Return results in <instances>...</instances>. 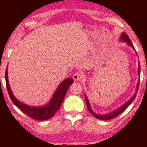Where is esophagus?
Wrapping results in <instances>:
<instances>
[{"mask_svg":"<svg viewBox=\"0 0 147 147\" xmlns=\"http://www.w3.org/2000/svg\"><path fill=\"white\" fill-rule=\"evenodd\" d=\"M83 77V74L80 73L79 71L76 72L75 74H74L73 76V79L75 80V81H78V80H80Z\"/></svg>","mask_w":147,"mask_h":147,"instance_id":"esophagus-1","label":"esophagus"}]
</instances>
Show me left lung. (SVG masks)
I'll use <instances>...</instances> for the list:
<instances>
[{
	"mask_svg": "<svg viewBox=\"0 0 147 147\" xmlns=\"http://www.w3.org/2000/svg\"><path fill=\"white\" fill-rule=\"evenodd\" d=\"M120 41H122V42H126V44L128 46H130V47H131L132 49L134 50H135L134 49L133 45H132V43H131V41H130V39H129V37H128V36L126 35L125 33H124V32H122L121 33V36H120ZM136 55H137V53H136ZM140 63H138V76L140 77ZM139 82H140V78L138 79V82H137V84H136V91L134 92V95L132 96V98H130V100H128L127 102H125L123 105H122L120 107L116 108V110H113V111L110 112V113H107V114H98L95 113L93 111V110L91 108V106H90V102L89 100H88V98H87V96L84 95L85 96V100H86V105H87V107H88V109L89 110V112L91 113L92 115H93L94 117L98 118V119L99 120H110V119H112V118L116 117V116L119 115L122 113V112L124 111V110L126 109V108L128 107V106L130 105V104L132 103V102H133V100H134V98H135L136 94H137V91L138 90V87H139Z\"/></svg>",
	"mask_w": 147,
	"mask_h": 147,
	"instance_id": "left-lung-1",
	"label": "left lung"
}]
</instances>
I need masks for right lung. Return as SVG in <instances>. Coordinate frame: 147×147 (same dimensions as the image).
Wrapping results in <instances>:
<instances>
[{"instance_id":"add662e5","label":"right lung","mask_w":147,"mask_h":147,"mask_svg":"<svg viewBox=\"0 0 147 147\" xmlns=\"http://www.w3.org/2000/svg\"><path fill=\"white\" fill-rule=\"evenodd\" d=\"M5 80L8 92L14 104L25 114H27L29 117L37 120H46L53 117L56 112L61 107L70 85L74 83L72 78H66L60 83L55 92H54L53 95L52 96L51 100L47 104L41 106H31L20 102L14 96L10 87L9 78H8V65L5 72Z\"/></svg>"}]
</instances>
